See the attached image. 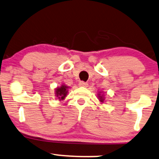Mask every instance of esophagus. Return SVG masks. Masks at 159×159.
<instances>
[{"label":"esophagus","instance_id":"obj_1","mask_svg":"<svg viewBox=\"0 0 159 159\" xmlns=\"http://www.w3.org/2000/svg\"><path fill=\"white\" fill-rule=\"evenodd\" d=\"M87 85H88V84H87V82H84V81H81L79 82V86H80V87H87Z\"/></svg>","mask_w":159,"mask_h":159}]
</instances>
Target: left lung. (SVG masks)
<instances>
[{
  "label": "left lung",
  "mask_w": 159,
  "mask_h": 159,
  "mask_svg": "<svg viewBox=\"0 0 159 159\" xmlns=\"http://www.w3.org/2000/svg\"><path fill=\"white\" fill-rule=\"evenodd\" d=\"M100 94H98V95ZM99 100H100L101 102H103V101H104V98H103V96H101V95H99Z\"/></svg>",
  "instance_id": "left-lung-1"
}]
</instances>
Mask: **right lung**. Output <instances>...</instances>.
Listing matches in <instances>:
<instances>
[{"label":"right lung","instance_id":"obj_1","mask_svg":"<svg viewBox=\"0 0 159 159\" xmlns=\"http://www.w3.org/2000/svg\"><path fill=\"white\" fill-rule=\"evenodd\" d=\"M67 89V86H65L64 84H63L60 87H57L55 89V95L58 97L59 100H64L65 98V97L66 96V94L68 93Z\"/></svg>","mask_w":159,"mask_h":159}]
</instances>
